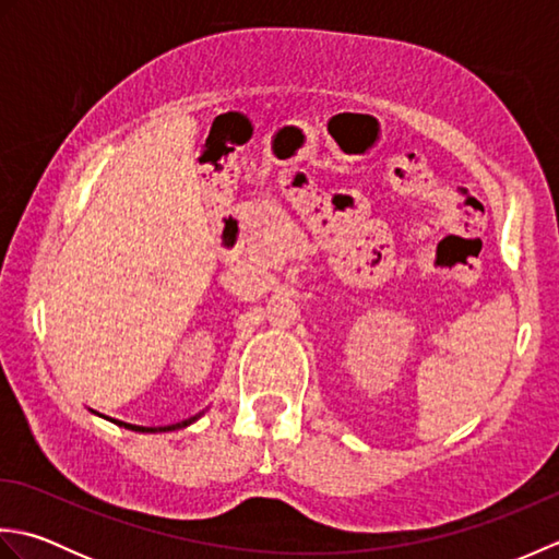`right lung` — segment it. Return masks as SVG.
Listing matches in <instances>:
<instances>
[{
    "mask_svg": "<svg viewBox=\"0 0 559 559\" xmlns=\"http://www.w3.org/2000/svg\"><path fill=\"white\" fill-rule=\"evenodd\" d=\"M192 420H185V423H177V425H168V427H158V430H153V427H139V425H127V423H120L122 427H129V430L134 432H168V430H177V427H185Z\"/></svg>",
    "mask_w": 559,
    "mask_h": 559,
    "instance_id": "right-lung-1",
    "label": "right lung"
}]
</instances>
